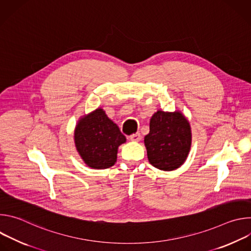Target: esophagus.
<instances>
[{"mask_svg":"<svg viewBox=\"0 0 251 251\" xmlns=\"http://www.w3.org/2000/svg\"><path fill=\"white\" fill-rule=\"evenodd\" d=\"M141 138H142V136L140 133H135L130 136V140L133 142H139L141 140Z\"/></svg>","mask_w":251,"mask_h":251,"instance_id":"esophagus-1","label":"esophagus"}]
</instances>
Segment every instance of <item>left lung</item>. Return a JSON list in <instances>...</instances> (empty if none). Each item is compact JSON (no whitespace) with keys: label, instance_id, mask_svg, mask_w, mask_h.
Listing matches in <instances>:
<instances>
[{"label":"left lung","instance_id":"left-lung-1","mask_svg":"<svg viewBox=\"0 0 251 251\" xmlns=\"http://www.w3.org/2000/svg\"><path fill=\"white\" fill-rule=\"evenodd\" d=\"M150 164L162 171H174L187 160L192 147V129L181 111L158 110L150 119L144 138Z\"/></svg>","mask_w":251,"mask_h":251}]
</instances>
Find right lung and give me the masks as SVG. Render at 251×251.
Here are the masks:
<instances>
[{
	"instance_id": "right-lung-1",
	"label": "right lung",
	"mask_w": 251,
	"mask_h": 251,
	"mask_svg": "<svg viewBox=\"0 0 251 251\" xmlns=\"http://www.w3.org/2000/svg\"><path fill=\"white\" fill-rule=\"evenodd\" d=\"M126 142L119 127L102 108L83 115L75 129V144L83 162L91 169L103 170L117 161L118 148Z\"/></svg>"
}]
</instances>
